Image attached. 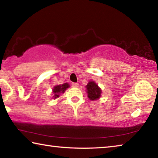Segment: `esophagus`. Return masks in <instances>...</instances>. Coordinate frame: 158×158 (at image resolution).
I'll return each instance as SVG.
<instances>
[{"label":"esophagus","instance_id":"1","mask_svg":"<svg viewBox=\"0 0 158 158\" xmlns=\"http://www.w3.org/2000/svg\"><path fill=\"white\" fill-rule=\"evenodd\" d=\"M72 86L74 88H77L79 86V84L78 83H73V84H72Z\"/></svg>","mask_w":158,"mask_h":158}]
</instances>
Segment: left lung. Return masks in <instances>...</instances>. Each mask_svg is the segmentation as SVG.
I'll return each mask as SVG.
<instances>
[{
  "instance_id": "8db88e82",
  "label": "left lung",
  "mask_w": 158,
  "mask_h": 158,
  "mask_svg": "<svg viewBox=\"0 0 158 158\" xmlns=\"http://www.w3.org/2000/svg\"><path fill=\"white\" fill-rule=\"evenodd\" d=\"M87 96L90 100L94 101L100 99L101 97L102 90L94 81H90L85 85Z\"/></svg>"
}]
</instances>
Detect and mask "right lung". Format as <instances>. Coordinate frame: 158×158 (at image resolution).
<instances>
[{"label":"right lung","mask_w":158,"mask_h":158,"mask_svg":"<svg viewBox=\"0 0 158 158\" xmlns=\"http://www.w3.org/2000/svg\"><path fill=\"white\" fill-rule=\"evenodd\" d=\"M69 88V84L68 83H65V84H59V85H56L55 86H53L52 89V93H53V97L52 98L56 99L59 98L60 94L65 93L67 89Z\"/></svg>","instance_id":"add662e5"}]
</instances>
